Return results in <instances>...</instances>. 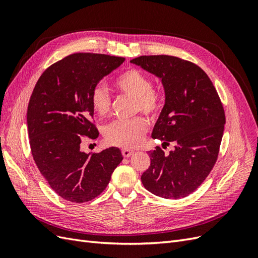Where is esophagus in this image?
Wrapping results in <instances>:
<instances>
[{
    "label": "esophagus",
    "instance_id": "esophagus-1",
    "mask_svg": "<svg viewBox=\"0 0 258 258\" xmlns=\"http://www.w3.org/2000/svg\"><path fill=\"white\" fill-rule=\"evenodd\" d=\"M121 154H122V156L123 157H126V158H128V157H130V156L134 154V151H131V150H128V148H123V150L121 151Z\"/></svg>",
    "mask_w": 258,
    "mask_h": 258
}]
</instances>
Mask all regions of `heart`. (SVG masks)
Masks as SVG:
<instances>
[{
    "label": "heart",
    "instance_id": "obj_1",
    "mask_svg": "<svg viewBox=\"0 0 258 258\" xmlns=\"http://www.w3.org/2000/svg\"><path fill=\"white\" fill-rule=\"evenodd\" d=\"M116 89L124 96L135 99V111L142 112L155 118L162 108L160 93L153 89V81L146 74L136 68L124 70L114 82ZM90 103L93 112L98 116L104 117L111 111L112 101L106 88L97 85L91 90ZM147 120L143 116L124 121H114L104 128L105 141L114 146L131 148L142 142L147 131Z\"/></svg>",
    "mask_w": 258,
    "mask_h": 258
}]
</instances>
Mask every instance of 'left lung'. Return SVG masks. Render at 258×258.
<instances>
[{"mask_svg":"<svg viewBox=\"0 0 258 258\" xmlns=\"http://www.w3.org/2000/svg\"><path fill=\"white\" fill-rule=\"evenodd\" d=\"M130 62L161 79L166 102L152 138L163 147L174 144L168 155L159 146L148 152L151 166L142 184L161 198H184L202 184L217 160L226 122L221 99L207 73L190 61L158 54Z\"/></svg>","mask_w":258,"mask_h":258,"instance_id":"1","label":"left lung"}]
</instances>
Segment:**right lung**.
I'll use <instances>...</instances> for the list:
<instances>
[{
	"mask_svg": "<svg viewBox=\"0 0 258 258\" xmlns=\"http://www.w3.org/2000/svg\"><path fill=\"white\" fill-rule=\"evenodd\" d=\"M123 61L103 53H72L46 69L31 95V153L51 189L68 201L83 204L98 197L122 160L119 148L86 154L81 143L84 137L99 136L91 121L92 88Z\"/></svg>",
	"mask_w": 258,
	"mask_h": 258,
	"instance_id": "add662e5",
	"label": "right lung"
}]
</instances>
